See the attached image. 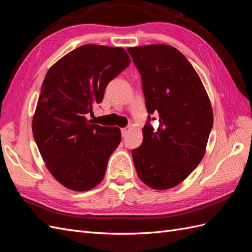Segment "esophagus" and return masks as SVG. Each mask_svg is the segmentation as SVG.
I'll use <instances>...</instances> for the list:
<instances>
[{"label":"esophagus","instance_id":"1","mask_svg":"<svg viewBox=\"0 0 252 252\" xmlns=\"http://www.w3.org/2000/svg\"><path fill=\"white\" fill-rule=\"evenodd\" d=\"M130 130V127H126V128H122L121 129V132H122V136H123V138H125L126 136V134L128 133V131Z\"/></svg>","mask_w":252,"mask_h":252}]
</instances>
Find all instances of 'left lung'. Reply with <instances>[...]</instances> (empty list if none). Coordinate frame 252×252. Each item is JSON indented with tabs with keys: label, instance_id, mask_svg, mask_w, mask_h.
I'll return each mask as SVG.
<instances>
[{
	"label": "left lung",
	"instance_id": "obj_1",
	"mask_svg": "<svg viewBox=\"0 0 252 252\" xmlns=\"http://www.w3.org/2000/svg\"><path fill=\"white\" fill-rule=\"evenodd\" d=\"M127 50L142 75L147 111L159 117L158 129L149 122L144 126L142 145L132 150L134 167L144 184L170 189L205 156L213 125L209 96L199 74L177 48L154 44Z\"/></svg>",
	"mask_w": 252,
	"mask_h": 252
}]
</instances>
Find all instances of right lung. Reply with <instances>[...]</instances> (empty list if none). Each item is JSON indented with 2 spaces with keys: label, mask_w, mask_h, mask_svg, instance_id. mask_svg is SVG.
I'll return each instance as SVG.
<instances>
[{
  "label": "right lung",
  "mask_w": 252,
  "mask_h": 252,
  "mask_svg": "<svg viewBox=\"0 0 252 252\" xmlns=\"http://www.w3.org/2000/svg\"><path fill=\"white\" fill-rule=\"evenodd\" d=\"M129 64L124 48L87 44L61 58L45 75L32 133L47 169L64 187L87 191L103 180L121 130L93 124L86 114Z\"/></svg>",
  "instance_id": "right-lung-1"
}]
</instances>
